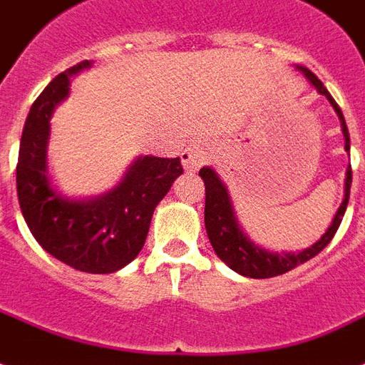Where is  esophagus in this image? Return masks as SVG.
<instances>
[{"instance_id":"esophagus-1","label":"esophagus","mask_w":365,"mask_h":365,"mask_svg":"<svg viewBox=\"0 0 365 365\" xmlns=\"http://www.w3.org/2000/svg\"><path fill=\"white\" fill-rule=\"evenodd\" d=\"M207 158V150H205V146H203V143H200V140H190V143L186 144V148L182 150V154H180L182 168H185L186 171H196L200 165L205 163Z\"/></svg>"}]
</instances>
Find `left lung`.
Here are the masks:
<instances>
[{"label":"left lung","instance_id":"left-lung-1","mask_svg":"<svg viewBox=\"0 0 365 365\" xmlns=\"http://www.w3.org/2000/svg\"><path fill=\"white\" fill-rule=\"evenodd\" d=\"M299 72H303L304 78L316 87V91L324 95L333 106V110L337 112L339 120H341V127H343L344 135V150H350V137L346 123H344V115L339 108V104L333 101L324 83L316 78L309 68L297 66ZM200 177L203 179L205 185V230H207L209 242L213 245L215 253L221 259L225 264L232 268L234 272L247 276V278H274L279 274H285L293 270L299 264L310 261L312 257H316L329 242L333 240L335 232H337L339 225L343 221L344 211L349 205L350 196V185H352V169H346V180H344V197L343 203L339 205L337 213L333 217L331 225L326 230V234L322 236L314 245H310L309 250L299 251V253H274V251H267L253 244L247 234L242 230L238 225V219L234 215L232 202H230V194H228L227 186L219 179V175L215 173L211 168L200 169Z\"/></svg>","mask_w":365,"mask_h":365}]
</instances>
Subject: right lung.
I'll return each instance as SVG.
<instances>
[{
    "instance_id": "obj_1",
    "label": "right lung",
    "mask_w": 365,
    "mask_h": 365,
    "mask_svg": "<svg viewBox=\"0 0 365 365\" xmlns=\"http://www.w3.org/2000/svg\"><path fill=\"white\" fill-rule=\"evenodd\" d=\"M91 66L68 68L34 101L22 129L16 194L24 221L49 255L80 272L110 274L140 253L152 215L177 177L180 158H137L114 190L93 200H70L51 186L47 140L53 110L68 97L70 78Z\"/></svg>"
}]
</instances>
